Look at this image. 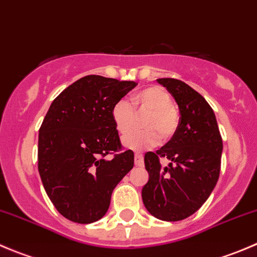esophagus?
I'll return each mask as SVG.
<instances>
[{"instance_id": "34e87169", "label": "esophagus", "mask_w": 257, "mask_h": 257, "mask_svg": "<svg viewBox=\"0 0 257 257\" xmlns=\"http://www.w3.org/2000/svg\"><path fill=\"white\" fill-rule=\"evenodd\" d=\"M134 163H136L137 167H143L144 160L143 155H142L141 153H136V155H134Z\"/></svg>"}]
</instances>
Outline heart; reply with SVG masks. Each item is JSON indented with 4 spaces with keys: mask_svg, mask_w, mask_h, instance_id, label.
Segmentation results:
<instances>
[{
    "mask_svg": "<svg viewBox=\"0 0 257 257\" xmlns=\"http://www.w3.org/2000/svg\"><path fill=\"white\" fill-rule=\"evenodd\" d=\"M132 104L139 114L147 113L143 120L147 131L126 134L123 138L125 147L133 150L149 149L159 139L167 142L174 136L179 126V113L167 89L159 85H149L132 97ZM133 107L126 100H118L113 105L112 118L120 134L131 131L136 123L137 114Z\"/></svg>",
    "mask_w": 257,
    "mask_h": 257,
    "instance_id": "heart-1",
    "label": "heart"
}]
</instances>
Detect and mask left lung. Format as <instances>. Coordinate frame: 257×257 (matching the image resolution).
Returning a JSON list of instances; mask_svg holds the SVG:
<instances>
[{"label": "left lung", "mask_w": 257, "mask_h": 257, "mask_svg": "<svg viewBox=\"0 0 257 257\" xmlns=\"http://www.w3.org/2000/svg\"><path fill=\"white\" fill-rule=\"evenodd\" d=\"M168 88L180 112L179 126L164 147L145 153L149 180L142 190L148 211L164 221H179L201 208L214 190L221 168L222 139L212 108L183 80L157 79ZM164 157L168 167L160 164Z\"/></svg>", "instance_id": "left-lung-1"}]
</instances>
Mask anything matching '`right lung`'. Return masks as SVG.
<instances>
[{"label": "right lung", "mask_w": 257, "mask_h": 257, "mask_svg": "<svg viewBox=\"0 0 257 257\" xmlns=\"http://www.w3.org/2000/svg\"><path fill=\"white\" fill-rule=\"evenodd\" d=\"M138 84L90 74L52 102L38 134V172L61 215L78 224L102 219L116 184L134 165L112 109Z\"/></svg>", "instance_id": "obj_1"}]
</instances>
